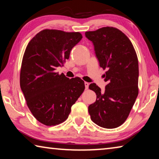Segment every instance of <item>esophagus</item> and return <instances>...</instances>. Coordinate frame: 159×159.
I'll list each match as a JSON object with an SVG mask.
<instances>
[{
    "mask_svg": "<svg viewBox=\"0 0 159 159\" xmlns=\"http://www.w3.org/2000/svg\"><path fill=\"white\" fill-rule=\"evenodd\" d=\"M89 84H90L89 83L85 82V89H86V90H87L88 88V87H89Z\"/></svg>",
    "mask_w": 159,
    "mask_h": 159,
    "instance_id": "obj_1",
    "label": "esophagus"
}]
</instances>
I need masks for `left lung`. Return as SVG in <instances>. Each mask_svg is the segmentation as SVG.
<instances>
[{
    "label": "left lung",
    "instance_id": "obj_1",
    "mask_svg": "<svg viewBox=\"0 0 159 159\" xmlns=\"http://www.w3.org/2000/svg\"><path fill=\"white\" fill-rule=\"evenodd\" d=\"M85 34L93 42L99 66L107 70V82L103 92L95 83L89 85L97 99L88 112L100 127L117 128L127 119L138 95V56L130 39L116 28L107 26Z\"/></svg>",
    "mask_w": 159,
    "mask_h": 159
}]
</instances>
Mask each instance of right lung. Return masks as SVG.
I'll list each match as a JSON object with an SVG mask.
<instances>
[{
    "label": "right lung",
    "mask_w": 159,
    "mask_h": 159,
    "mask_svg": "<svg viewBox=\"0 0 159 159\" xmlns=\"http://www.w3.org/2000/svg\"><path fill=\"white\" fill-rule=\"evenodd\" d=\"M83 38L79 32L44 29L26 46L20 71V87L26 104L40 123L52 126L68 118L72 105L85 90L79 77L69 79L56 72Z\"/></svg>",
    "instance_id": "add662e5"
}]
</instances>
